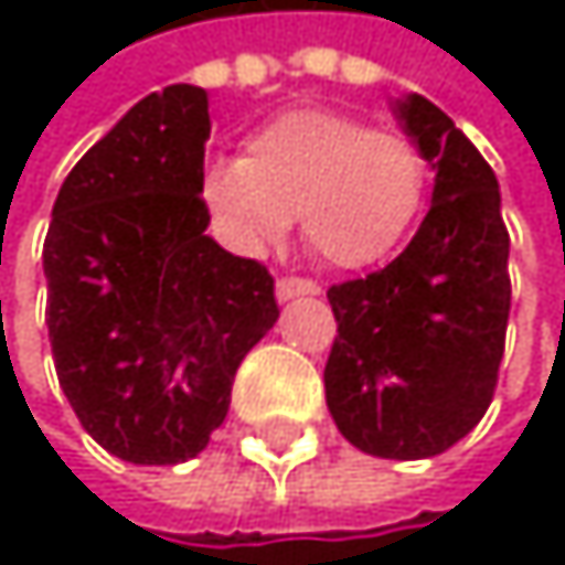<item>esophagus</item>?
<instances>
[{"label": "esophagus", "instance_id": "esophagus-1", "mask_svg": "<svg viewBox=\"0 0 565 565\" xmlns=\"http://www.w3.org/2000/svg\"><path fill=\"white\" fill-rule=\"evenodd\" d=\"M321 288L315 285V280H308V277H280L277 280V298L280 301H291V298H298V295H318Z\"/></svg>", "mask_w": 565, "mask_h": 565}]
</instances>
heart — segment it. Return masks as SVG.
<instances>
[{
  "label": "heart",
  "instance_id": "1",
  "mask_svg": "<svg viewBox=\"0 0 565 565\" xmlns=\"http://www.w3.org/2000/svg\"><path fill=\"white\" fill-rule=\"evenodd\" d=\"M430 196V159L417 138L332 111L295 107L244 141V159L203 175L210 213L244 247H270L291 216L315 260L359 270L386 260Z\"/></svg>",
  "mask_w": 565,
  "mask_h": 565
}]
</instances>
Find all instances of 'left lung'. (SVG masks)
<instances>
[{
  "mask_svg": "<svg viewBox=\"0 0 565 565\" xmlns=\"http://www.w3.org/2000/svg\"><path fill=\"white\" fill-rule=\"evenodd\" d=\"M399 118L437 166L434 206L393 264L329 288L339 335L324 399L352 447L420 461L468 437L491 406L512 277L502 196L481 151L420 94Z\"/></svg>",
  "mask_w": 565,
  "mask_h": 565,
  "instance_id": "8db88e82",
  "label": "left lung"
}]
</instances>
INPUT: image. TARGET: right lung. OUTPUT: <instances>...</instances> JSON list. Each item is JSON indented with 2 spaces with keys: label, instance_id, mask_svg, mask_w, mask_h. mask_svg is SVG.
<instances>
[{
  "label": "right lung",
  "instance_id": "add662e5",
  "mask_svg": "<svg viewBox=\"0 0 565 565\" xmlns=\"http://www.w3.org/2000/svg\"><path fill=\"white\" fill-rule=\"evenodd\" d=\"M210 128L203 87L138 100L63 179L43 244L60 390L131 465L196 458L277 321L270 270L206 236Z\"/></svg>",
  "mask_w": 565,
  "mask_h": 565
}]
</instances>
